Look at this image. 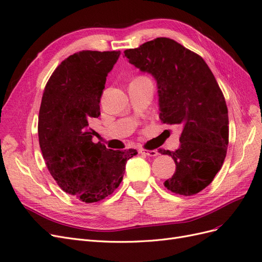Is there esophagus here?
<instances>
[{
    "label": "esophagus",
    "mask_w": 262,
    "mask_h": 262,
    "mask_svg": "<svg viewBox=\"0 0 262 262\" xmlns=\"http://www.w3.org/2000/svg\"><path fill=\"white\" fill-rule=\"evenodd\" d=\"M139 152L145 155V156H149V157H157L158 156V151L157 150H147V149H139Z\"/></svg>",
    "instance_id": "1"
}]
</instances>
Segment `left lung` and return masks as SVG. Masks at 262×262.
<instances>
[{
	"instance_id": "obj_1",
	"label": "left lung",
	"mask_w": 262,
	"mask_h": 262,
	"mask_svg": "<svg viewBox=\"0 0 262 262\" xmlns=\"http://www.w3.org/2000/svg\"><path fill=\"white\" fill-rule=\"evenodd\" d=\"M130 64L157 81L160 120L181 128L180 148L160 150L176 168L164 186L191 196L221 170L229 145V114L222 91L204 58L168 38L124 51Z\"/></svg>"
}]
</instances>
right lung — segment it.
Wrapping results in <instances>:
<instances>
[{"mask_svg": "<svg viewBox=\"0 0 262 262\" xmlns=\"http://www.w3.org/2000/svg\"><path fill=\"white\" fill-rule=\"evenodd\" d=\"M120 51H81L64 60L50 77L42 96L38 135L50 173L65 192L97 202L120 186L135 149L112 150L92 138L89 127L100 115L106 76Z\"/></svg>", "mask_w": 262, "mask_h": 262, "instance_id": "add662e5", "label": "right lung"}]
</instances>
